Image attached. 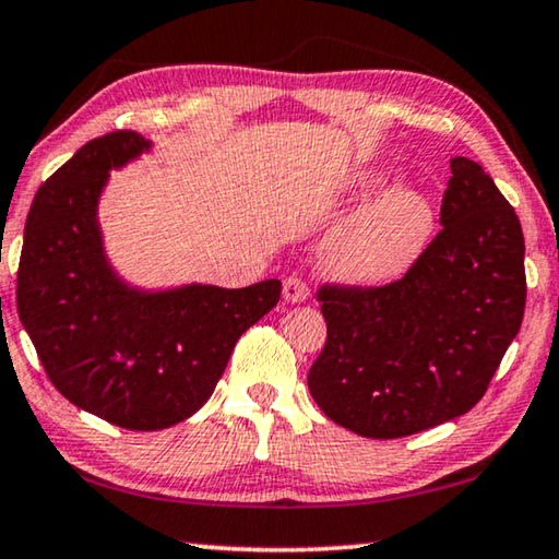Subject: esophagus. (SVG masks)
Listing matches in <instances>:
<instances>
[{
	"mask_svg": "<svg viewBox=\"0 0 559 559\" xmlns=\"http://www.w3.org/2000/svg\"><path fill=\"white\" fill-rule=\"evenodd\" d=\"M283 298H286L288 302H302L308 298V286L306 281H302L300 276H288L286 281H283Z\"/></svg>",
	"mask_w": 559,
	"mask_h": 559,
	"instance_id": "esophagus-1",
	"label": "esophagus"
}]
</instances>
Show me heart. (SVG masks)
<instances>
[{"mask_svg":"<svg viewBox=\"0 0 559 559\" xmlns=\"http://www.w3.org/2000/svg\"><path fill=\"white\" fill-rule=\"evenodd\" d=\"M433 229V210L414 187H400L357 212L328 243L325 263L335 278L382 286L404 276Z\"/></svg>","mask_w":559,"mask_h":559,"instance_id":"heart-1","label":"heart"}]
</instances>
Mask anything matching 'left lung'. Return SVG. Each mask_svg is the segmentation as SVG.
Listing matches in <instances>:
<instances>
[{
	"instance_id": "obj_1",
	"label": "left lung",
	"mask_w": 559,
	"mask_h": 559,
	"mask_svg": "<svg viewBox=\"0 0 559 559\" xmlns=\"http://www.w3.org/2000/svg\"><path fill=\"white\" fill-rule=\"evenodd\" d=\"M308 390L340 427L400 439L480 402L525 313V239L486 169L451 159L441 231L400 281L323 286Z\"/></svg>"
}]
</instances>
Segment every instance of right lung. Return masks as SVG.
Returning <instances> with one entry per match:
<instances>
[{"label": "right lung", "mask_w": 559, "mask_h": 559, "mask_svg": "<svg viewBox=\"0 0 559 559\" xmlns=\"http://www.w3.org/2000/svg\"><path fill=\"white\" fill-rule=\"evenodd\" d=\"M150 140L116 130L46 179L24 226L19 320L66 400L130 431L175 427L210 400L231 349L281 298V281L249 288L140 290L108 263L98 200L110 169Z\"/></svg>", "instance_id": "right-lung-1"}]
</instances>
